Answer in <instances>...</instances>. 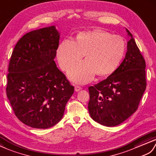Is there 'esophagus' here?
<instances>
[{"instance_id":"esophagus-1","label":"esophagus","mask_w":156,"mask_h":156,"mask_svg":"<svg viewBox=\"0 0 156 156\" xmlns=\"http://www.w3.org/2000/svg\"><path fill=\"white\" fill-rule=\"evenodd\" d=\"M81 89V87H80V86H79V85L75 86V91H80Z\"/></svg>"}]
</instances>
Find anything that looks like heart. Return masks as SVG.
I'll return each mask as SVG.
<instances>
[{
    "label": "heart",
    "instance_id": "obj_1",
    "mask_svg": "<svg viewBox=\"0 0 156 156\" xmlns=\"http://www.w3.org/2000/svg\"><path fill=\"white\" fill-rule=\"evenodd\" d=\"M126 51L122 37L99 30L79 33L76 42L65 39L57 51L58 65L67 71L85 54L86 60L73 65L68 72L72 81L89 82L96 73L100 76L112 74L118 67Z\"/></svg>",
    "mask_w": 156,
    "mask_h": 156
}]
</instances>
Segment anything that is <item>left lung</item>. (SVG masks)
<instances>
[{
  "label": "left lung",
  "instance_id": "8db88e82",
  "mask_svg": "<svg viewBox=\"0 0 156 156\" xmlns=\"http://www.w3.org/2000/svg\"><path fill=\"white\" fill-rule=\"evenodd\" d=\"M127 42L126 57L105 80L88 88V110L101 125L118 126L136 112L146 89V61L132 34Z\"/></svg>",
  "mask_w": 156,
  "mask_h": 156
}]
</instances>
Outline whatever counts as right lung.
<instances>
[{"mask_svg":"<svg viewBox=\"0 0 156 156\" xmlns=\"http://www.w3.org/2000/svg\"><path fill=\"white\" fill-rule=\"evenodd\" d=\"M58 43L55 26L30 31L19 40L10 57L6 96L17 118L31 127L57 124L74 93L54 61Z\"/></svg>","mask_w":156,"mask_h":156,"instance_id":"obj_1","label":"right lung"}]
</instances>
